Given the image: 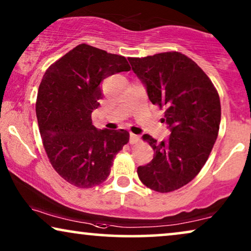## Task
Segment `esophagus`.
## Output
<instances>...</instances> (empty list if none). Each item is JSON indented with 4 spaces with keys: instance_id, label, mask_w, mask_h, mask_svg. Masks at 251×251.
<instances>
[{
    "instance_id": "obj_1",
    "label": "esophagus",
    "mask_w": 251,
    "mask_h": 251,
    "mask_svg": "<svg viewBox=\"0 0 251 251\" xmlns=\"http://www.w3.org/2000/svg\"><path fill=\"white\" fill-rule=\"evenodd\" d=\"M140 140V137L135 135V133H130V138H129V143L130 144H137Z\"/></svg>"
}]
</instances>
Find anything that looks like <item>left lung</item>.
<instances>
[{"label": "left lung", "mask_w": 251, "mask_h": 251, "mask_svg": "<svg viewBox=\"0 0 251 251\" xmlns=\"http://www.w3.org/2000/svg\"><path fill=\"white\" fill-rule=\"evenodd\" d=\"M133 73L146 88L153 105L164 108L171 135L157 143L144 135L154 150L150 163L137 169L151 190L167 193L193 179L207 162L217 139L221 100L207 74L180 52H163L129 58Z\"/></svg>", "instance_id": "left-lung-1"}]
</instances>
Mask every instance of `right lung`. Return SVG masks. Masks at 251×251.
<instances>
[{"instance_id": "right-lung-1", "label": "right lung", "mask_w": 251, "mask_h": 251, "mask_svg": "<svg viewBox=\"0 0 251 251\" xmlns=\"http://www.w3.org/2000/svg\"><path fill=\"white\" fill-rule=\"evenodd\" d=\"M128 71L125 57L80 44L43 75L36 99L43 146L54 170L74 186L104 183L113 159L129 142L126 130H98L91 120L104 96L102 80Z\"/></svg>"}]
</instances>
